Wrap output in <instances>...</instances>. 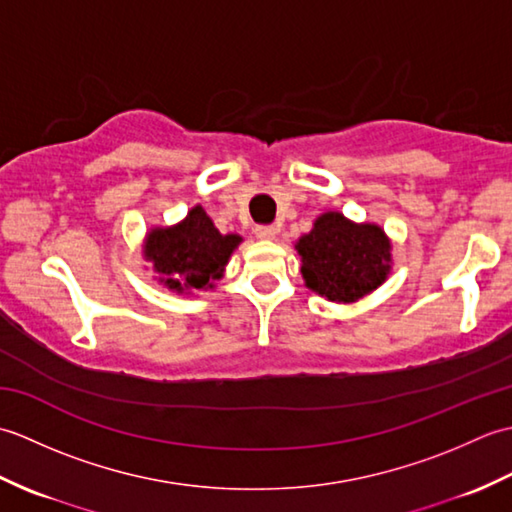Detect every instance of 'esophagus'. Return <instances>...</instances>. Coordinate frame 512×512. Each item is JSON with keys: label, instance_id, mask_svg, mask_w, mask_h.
I'll return each mask as SVG.
<instances>
[{"label": "esophagus", "instance_id": "1", "mask_svg": "<svg viewBox=\"0 0 512 512\" xmlns=\"http://www.w3.org/2000/svg\"><path fill=\"white\" fill-rule=\"evenodd\" d=\"M277 235L275 226H257L255 228V237L257 239H273Z\"/></svg>", "mask_w": 512, "mask_h": 512}]
</instances>
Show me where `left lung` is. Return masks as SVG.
Instances as JSON below:
<instances>
[{"label": "left lung", "mask_w": 512, "mask_h": 512, "mask_svg": "<svg viewBox=\"0 0 512 512\" xmlns=\"http://www.w3.org/2000/svg\"><path fill=\"white\" fill-rule=\"evenodd\" d=\"M301 277L308 290L334 303H356L383 286L394 257L385 228L354 222L339 211H325L310 233L295 242Z\"/></svg>", "instance_id": "8db88e82"}]
</instances>
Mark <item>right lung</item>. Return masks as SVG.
Returning a JSON list of instances; mask_svg holds the SVG:
<instances>
[{
  "label": "right lung",
  "mask_w": 512,
  "mask_h": 512,
  "mask_svg": "<svg viewBox=\"0 0 512 512\" xmlns=\"http://www.w3.org/2000/svg\"><path fill=\"white\" fill-rule=\"evenodd\" d=\"M244 239L237 233H220L200 204H195L178 224L151 226L145 233L143 257L156 273V281L178 295L213 290L224 268Z\"/></svg>",
  "instance_id": "1"
}]
</instances>
